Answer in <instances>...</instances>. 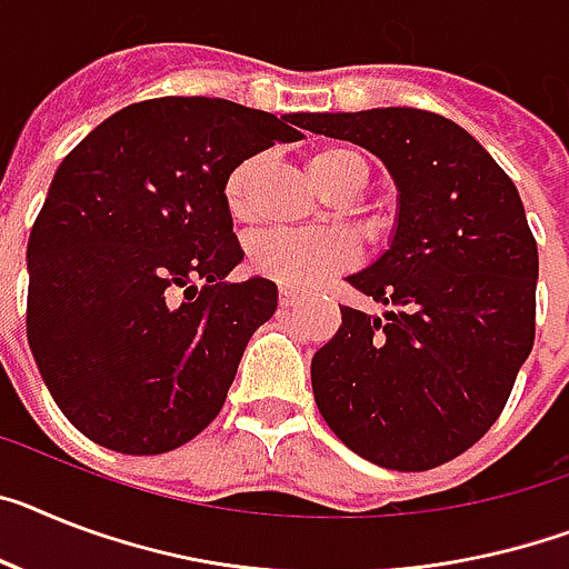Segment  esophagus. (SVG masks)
Returning a JSON list of instances; mask_svg holds the SVG:
<instances>
[{
	"mask_svg": "<svg viewBox=\"0 0 569 569\" xmlns=\"http://www.w3.org/2000/svg\"><path fill=\"white\" fill-rule=\"evenodd\" d=\"M300 303V295L292 292V289H280V307L283 309H292Z\"/></svg>",
	"mask_w": 569,
	"mask_h": 569,
	"instance_id": "34e87169",
	"label": "esophagus"
}]
</instances>
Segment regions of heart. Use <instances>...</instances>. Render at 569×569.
<instances>
[{"label": "heart", "mask_w": 569, "mask_h": 569, "mask_svg": "<svg viewBox=\"0 0 569 569\" xmlns=\"http://www.w3.org/2000/svg\"><path fill=\"white\" fill-rule=\"evenodd\" d=\"M262 159L242 161L226 181V202L233 217H246L251 208V188L260 173ZM309 176L323 193L338 188H365L367 161L350 147H323L309 159ZM352 262L347 237L332 231H269L251 242V269L289 289H315L329 274Z\"/></svg>", "instance_id": "heart-1"}]
</instances>
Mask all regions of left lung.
Wrapping results in <instances>:
<instances>
[{
  "label": "left lung",
  "mask_w": 569,
  "mask_h": 569,
  "mask_svg": "<svg viewBox=\"0 0 569 569\" xmlns=\"http://www.w3.org/2000/svg\"><path fill=\"white\" fill-rule=\"evenodd\" d=\"M307 130L373 152L399 193L388 248L347 277L388 312L341 307L312 358L315 402L376 466H442L495 425L536 341L538 246L518 188L425 109L309 112Z\"/></svg>",
  "instance_id": "obj_1"
}]
</instances>
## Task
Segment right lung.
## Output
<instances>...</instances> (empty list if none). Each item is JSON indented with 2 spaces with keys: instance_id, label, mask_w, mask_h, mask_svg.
I'll return each mask as SVG.
<instances>
[{
  "instance_id": "obj_1",
  "label": "right lung",
  "mask_w": 569,
  "mask_h": 569,
  "mask_svg": "<svg viewBox=\"0 0 569 569\" xmlns=\"http://www.w3.org/2000/svg\"><path fill=\"white\" fill-rule=\"evenodd\" d=\"M307 118L156 98L60 161L28 240L26 329L54 402L98 446L164 455L222 410L248 338L277 309L266 277L226 283L242 260L226 181L300 141Z\"/></svg>"
}]
</instances>
